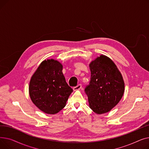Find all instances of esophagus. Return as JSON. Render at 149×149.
Wrapping results in <instances>:
<instances>
[{
  "mask_svg": "<svg viewBox=\"0 0 149 149\" xmlns=\"http://www.w3.org/2000/svg\"><path fill=\"white\" fill-rule=\"evenodd\" d=\"M81 84H78L77 86H75V87H74V88H73V89H74V91H77V90H79V89H80L81 88Z\"/></svg>",
  "mask_w": 149,
  "mask_h": 149,
  "instance_id": "obj_1",
  "label": "esophagus"
}]
</instances>
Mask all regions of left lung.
I'll list each match as a JSON object with an SVG mask.
<instances>
[{
    "instance_id": "8db88e82",
    "label": "left lung",
    "mask_w": 149,
    "mask_h": 149,
    "mask_svg": "<svg viewBox=\"0 0 149 149\" xmlns=\"http://www.w3.org/2000/svg\"><path fill=\"white\" fill-rule=\"evenodd\" d=\"M89 84L84 91L89 107L97 114L110 111L121 99L124 92L123 77L113 61L101 55L89 64Z\"/></svg>"
}]
</instances>
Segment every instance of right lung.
<instances>
[{
  "mask_svg": "<svg viewBox=\"0 0 149 149\" xmlns=\"http://www.w3.org/2000/svg\"><path fill=\"white\" fill-rule=\"evenodd\" d=\"M63 66L54 59L43 61L32 76L29 93L33 103L40 111L56 114L66 106L73 91L62 72Z\"/></svg>",
  "mask_w": 149,
  "mask_h": 149,
  "instance_id": "add662e5",
  "label": "right lung"
}]
</instances>
